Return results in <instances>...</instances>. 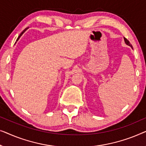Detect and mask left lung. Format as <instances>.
Returning <instances> with one entry per match:
<instances>
[{"label": "left lung", "mask_w": 146, "mask_h": 146, "mask_svg": "<svg viewBox=\"0 0 146 146\" xmlns=\"http://www.w3.org/2000/svg\"><path fill=\"white\" fill-rule=\"evenodd\" d=\"M124 42H125V43H126V44L127 45H128L129 46H130L131 48H132V44H130V42H129V41H128V40H127V39H126V38H124Z\"/></svg>", "instance_id": "8db88e82"}]
</instances>
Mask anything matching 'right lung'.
<instances>
[{"label":"right lung","mask_w":146,"mask_h":146,"mask_svg":"<svg viewBox=\"0 0 146 146\" xmlns=\"http://www.w3.org/2000/svg\"><path fill=\"white\" fill-rule=\"evenodd\" d=\"M28 28H26L25 30H23V32H22L21 33V34H20V36H18V39H17V40H16V41H18V40H19V38H20V36H22V34H24V33L26 32V30H27V29H28Z\"/></svg>","instance_id":"1"}]
</instances>
